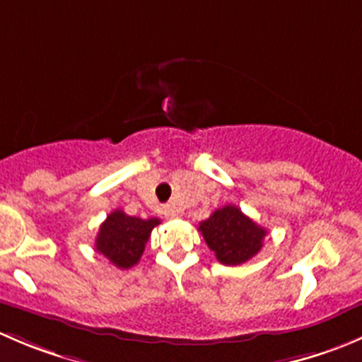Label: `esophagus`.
<instances>
[{
    "mask_svg": "<svg viewBox=\"0 0 362 362\" xmlns=\"http://www.w3.org/2000/svg\"><path fill=\"white\" fill-rule=\"evenodd\" d=\"M163 215H164V217H166V218H175L178 214H177V210H175L173 206H170V204H168V206L163 208Z\"/></svg>",
    "mask_w": 362,
    "mask_h": 362,
    "instance_id": "obj_1",
    "label": "esophagus"
}]
</instances>
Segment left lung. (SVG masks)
<instances>
[{"instance_id":"left-lung-1","label":"left lung","mask_w":362,"mask_h":362,"mask_svg":"<svg viewBox=\"0 0 362 362\" xmlns=\"http://www.w3.org/2000/svg\"><path fill=\"white\" fill-rule=\"evenodd\" d=\"M204 242L214 250L218 262L238 266L254 257L262 249L266 229L255 224L235 204L215 210L199 224Z\"/></svg>"}]
</instances>
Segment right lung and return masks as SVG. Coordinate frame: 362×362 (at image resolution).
<instances>
[{
  "label": "right lung",
  "instance_id": "obj_1",
  "mask_svg": "<svg viewBox=\"0 0 362 362\" xmlns=\"http://www.w3.org/2000/svg\"><path fill=\"white\" fill-rule=\"evenodd\" d=\"M159 222L156 217H129L122 210H113L98 233L96 252L110 259L117 268H131L140 261L152 229Z\"/></svg>",
  "mask_w": 362,
  "mask_h": 362
}]
</instances>
